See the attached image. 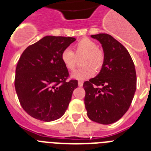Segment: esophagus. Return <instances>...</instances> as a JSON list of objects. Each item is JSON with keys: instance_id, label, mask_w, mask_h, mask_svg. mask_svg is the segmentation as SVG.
Listing matches in <instances>:
<instances>
[{"instance_id": "obj_1", "label": "esophagus", "mask_w": 151, "mask_h": 151, "mask_svg": "<svg viewBox=\"0 0 151 151\" xmlns=\"http://www.w3.org/2000/svg\"><path fill=\"white\" fill-rule=\"evenodd\" d=\"M82 85H83V81H78V86H79V87H81Z\"/></svg>"}]
</instances>
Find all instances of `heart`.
<instances>
[{
  "mask_svg": "<svg viewBox=\"0 0 151 151\" xmlns=\"http://www.w3.org/2000/svg\"><path fill=\"white\" fill-rule=\"evenodd\" d=\"M74 53L70 49H65L61 54V60L67 70H73L77 65V57L83 56V67L72 73V78L77 80H85L92 78L95 70L99 72L103 66L104 53L97 48L96 43L89 38H82L73 45Z\"/></svg>",
  "mask_w": 151,
  "mask_h": 151,
  "instance_id": "obj_1",
  "label": "heart"
}]
</instances>
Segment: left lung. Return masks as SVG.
<instances>
[{
  "label": "left lung",
  "mask_w": 151,
  "mask_h": 151,
  "mask_svg": "<svg viewBox=\"0 0 151 151\" xmlns=\"http://www.w3.org/2000/svg\"><path fill=\"white\" fill-rule=\"evenodd\" d=\"M91 37L102 45L104 63L96 78L84 82L85 108L90 120L110 124L131 105L136 89V69L128 50L110 34Z\"/></svg>",
  "instance_id": "obj_1"
}]
</instances>
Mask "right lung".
<instances>
[{
  "label": "right lung",
  "mask_w": 151,
  "mask_h": 151,
  "mask_svg": "<svg viewBox=\"0 0 151 151\" xmlns=\"http://www.w3.org/2000/svg\"><path fill=\"white\" fill-rule=\"evenodd\" d=\"M70 37L46 36L28 46L15 69V88L23 110L37 120L52 122L66 112L78 81H67L61 54L75 41Z\"/></svg>",
  "instance_id": "obj_1"
}]
</instances>
